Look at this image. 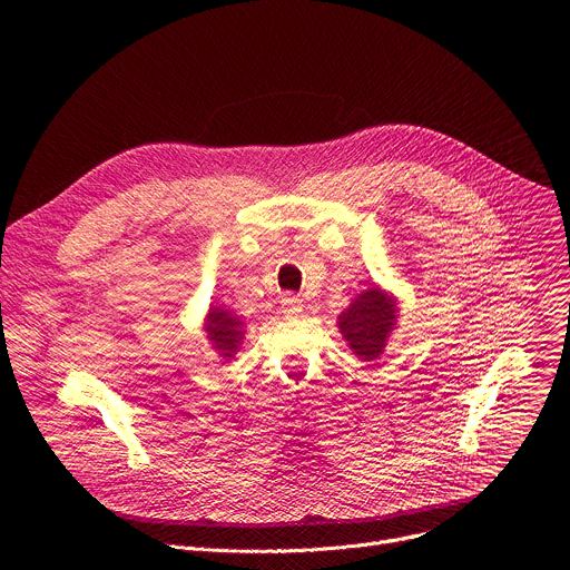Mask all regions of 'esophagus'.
<instances>
[{"mask_svg": "<svg viewBox=\"0 0 570 570\" xmlns=\"http://www.w3.org/2000/svg\"><path fill=\"white\" fill-rule=\"evenodd\" d=\"M302 311H304V304H302V299H299L297 295L286 293V295L282 297V313H284L286 317H297Z\"/></svg>", "mask_w": 570, "mask_h": 570, "instance_id": "1", "label": "esophagus"}]
</instances>
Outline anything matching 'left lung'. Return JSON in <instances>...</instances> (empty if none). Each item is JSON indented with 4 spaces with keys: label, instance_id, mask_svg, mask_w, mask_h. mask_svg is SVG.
I'll return each mask as SVG.
<instances>
[{
    "label": "left lung",
    "instance_id": "left-lung-1",
    "mask_svg": "<svg viewBox=\"0 0 570 570\" xmlns=\"http://www.w3.org/2000/svg\"><path fill=\"white\" fill-rule=\"evenodd\" d=\"M394 315L396 308L392 299L374 286L358 295L352 306L341 313L338 327L356 356L363 361H374L383 354L385 341L394 330Z\"/></svg>",
    "mask_w": 570,
    "mask_h": 570
}]
</instances>
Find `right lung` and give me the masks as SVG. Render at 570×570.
I'll return each instance as SVG.
<instances>
[{
	"instance_id": "1",
	"label": "right lung",
	"mask_w": 570,
	"mask_h": 570,
	"mask_svg": "<svg viewBox=\"0 0 570 570\" xmlns=\"http://www.w3.org/2000/svg\"><path fill=\"white\" fill-rule=\"evenodd\" d=\"M207 338L223 358H232L243 338V324L223 308H212L207 315Z\"/></svg>"
}]
</instances>
